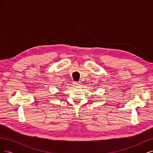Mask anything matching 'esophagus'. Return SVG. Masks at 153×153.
Masks as SVG:
<instances>
[{
  "label": "esophagus",
  "instance_id": "1",
  "mask_svg": "<svg viewBox=\"0 0 153 153\" xmlns=\"http://www.w3.org/2000/svg\"><path fill=\"white\" fill-rule=\"evenodd\" d=\"M74 85H75L76 86H78V85H80V82H73Z\"/></svg>",
  "mask_w": 153,
  "mask_h": 153
}]
</instances>
